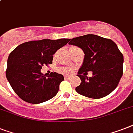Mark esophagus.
Returning <instances> with one entry per match:
<instances>
[{
    "mask_svg": "<svg viewBox=\"0 0 133 133\" xmlns=\"http://www.w3.org/2000/svg\"><path fill=\"white\" fill-rule=\"evenodd\" d=\"M65 79H70V76H64Z\"/></svg>",
    "mask_w": 133,
    "mask_h": 133,
    "instance_id": "obj_1",
    "label": "esophagus"
}]
</instances>
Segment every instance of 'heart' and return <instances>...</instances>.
<instances>
[{
	"label": "heart",
	"instance_id": "obj_1",
	"mask_svg": "<svg viewBox=\"0 0 133 133\" xmlns=\"http://www.w3.org/2000/svg\"><path fill=\"white\" fill-rule=\"evenodd\" d=\"M61 72H63L64 74H70L72 72V70L69 68H64L61 70Z\"/></svg>",
	"mask_w": 133,
	"mask_h": 133
}]
</instances>
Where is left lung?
<instances>
[{"mask_svg": "<svg viewBox=\"0 0 133 133\" xmlns=\"http://www.w3.org/2000/svg\"><path fill=\"white\" fill-rule=\"evenodd\" d=\"M69 44L81 48L85 54L83 64L78 72L81 83L76 87V92L94 99L111 94L123 74L124 57L115 42L88 34L72 38ZM89 71L92 72L91 77L87 76L86 72Z\"/></svg>", "mask_w": 133, "mask_h": 133, "instance_id": "obj_1", "label": "left lung"}]
</instances>
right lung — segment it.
<instances>
[{"label":"right lung","mask_w":133,"mask_h":133,"mask_svg":"<svg viewBox=\"0 0 133 133\" xmlns=\"http://www.w3.org/2000/svg\"><path fill=\"white\" fill-rule=\"evenodd\" d=\"M70 39H42L25 42L9 55L6 77L21 99L32 104L46 102L55 96L62 74L51 72L48 78L41 72L44 65L52 63L53 55L68 43Z\"/></svg>","instance_id":"obj_1"}]
</instances>
